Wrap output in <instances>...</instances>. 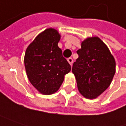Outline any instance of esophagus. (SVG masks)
Listing matches in <instances>:
<instances>
[{
	"mask_svg": "<svg viewBox=\"0 0 126 126\" xmlns=\"http://www.w3.org/2000/svg\"><path fill=\"white\" fill-rule=\"evenodd\" d=\"M67 61H68V62L72 65V63H73V59L72 58V57H69V58H68L67 59Z\"/></svg>",
	"mask_w": 126,
	"mask_h": 126,
	"instance_id": "esophagus-1",
	"label": "esophagus"
}]
</instances>
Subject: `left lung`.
Instances as JSON below:
<instances>
[{
  "label": "left lung",
  "instance_id": "left-lung-1",
  "mask_svg": "<svg viewBox=\"0 0 126 126\" xmlns=\"http://www.w3.org/2000/svg\"><path fill=\"white\" fill-rule=\"evenodd\" d=\"M79 57L74 62L72 72L79 93L94 99L110 86L115 72L114 57L98 37L88 38L77 51Z\"/></svg>",
  "mask_w": 126,
  "mask_h": 126
}]
</instances>
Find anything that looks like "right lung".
Masks as SVG:
<instances>
[{
  "mask_svg": "<svg viewBox=\"0 0 126 126\" xmlns=\"http://www.w3.org/2000/svg\"><path fill=\"white\" fill-rule=\"evenodd\" d=\"M60 35L54 29L39 34L28 47L24 64L28 78L38 91L51 94L59 90L71 66L58 47Z\"/></svg>",
  "mask_w": 126,
  "mask_h": 126,
  "instance_id": "obj_1",
  "label": "right lung"
}]
</instances>
